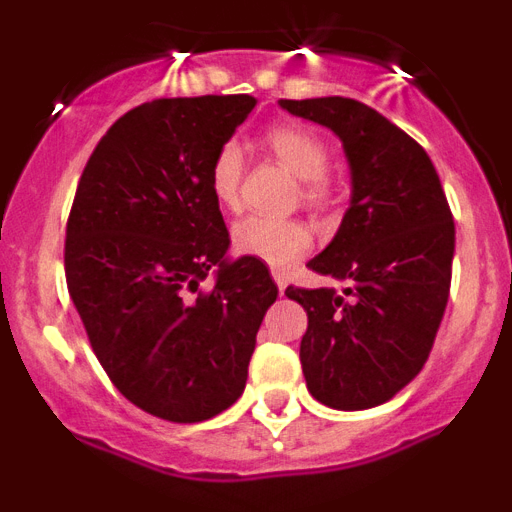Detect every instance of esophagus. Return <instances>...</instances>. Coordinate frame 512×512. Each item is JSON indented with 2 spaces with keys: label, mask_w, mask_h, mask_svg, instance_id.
I'll return each instance as SVG.
<instances>
[{
  "label": "esophagus",
  "mask_w": 512,
  "mask_h": 512,
  "mask_svg": "<svg viewBox=\"0 0 512 512\" xmlns=\"http://www.w3.org/2000/svg\"><path fill=\"white\" fill-rule=\"evenodd\" d=\"M271 274H274V282H277L279 292H282V295H284V289H287V277H284L282 271H271Z\"/></svg>",
  "instance_id": "1"
}]
</instances>
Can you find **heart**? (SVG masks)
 Returning a JSON list of instances; mask_svg holds the SVG:
<instances>
[{"mask_svg":"<svg viewBox=\"0 0 512 512\" xmlns=\"http://www.w3.org/2000/svg\"><path fill=\"white\" fill-rule=\"evenodd\" d=\"M266 146L277 156L279 164L302 179V197L323 205L330 197L325 182L328 171V148L315 133L297 125H279L266 133ZM243 179V153L233 140L217 148L210 166V192L223 207L238 205ZM310 228L300 220L284 217L251 215L233 225V248L241 256H251L269 266H287L310 248Z\"/></svg>","mask_w":512,"mask_h":512,"instance_id":"heart-1","label":"heart"}]
</instances>
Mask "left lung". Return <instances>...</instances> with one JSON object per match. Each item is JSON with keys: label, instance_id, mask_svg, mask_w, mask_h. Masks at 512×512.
I'll return each instance as SVG.
<instances>
[{"label": "left lung", "instance_id": "1", "mask_svg": "<svg viewBox=\"0 0 512 512\" xmlns=\"http://www.w3.org/2000/svg\"><path fill=\"white\" fill-rule=\"evenodd\" d=\"M333 130L351 169V205L310 261L333 287H287L307 312V390L333 410L392 400L428 361L449 302L454 217L428 153L377 110L348 97L279 99Z\"/></svg>", "mask_w": 512, "mask_h": 512}]
</instances>
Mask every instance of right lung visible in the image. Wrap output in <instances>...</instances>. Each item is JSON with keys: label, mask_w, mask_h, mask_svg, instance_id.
<instances>
[{"label": "right lung", "mask_w": 512, "mask_h": 512, "mask_svg": "<svg viewBox=\"0 0 512 512\" xmlns=\"http://www.w3.org/2000/svg\"><path fill=\"white\" fill-rule=\"evenodd\" d=\"M253 107L248 94H207L125 112L89 156L66 225V284L99 364L133 405L171 423L210 420L243 395L279 295L264 261L225 256L210 192L217 148Z\"/></svg>", "instance_id": "add662e5"}]
</instances>
